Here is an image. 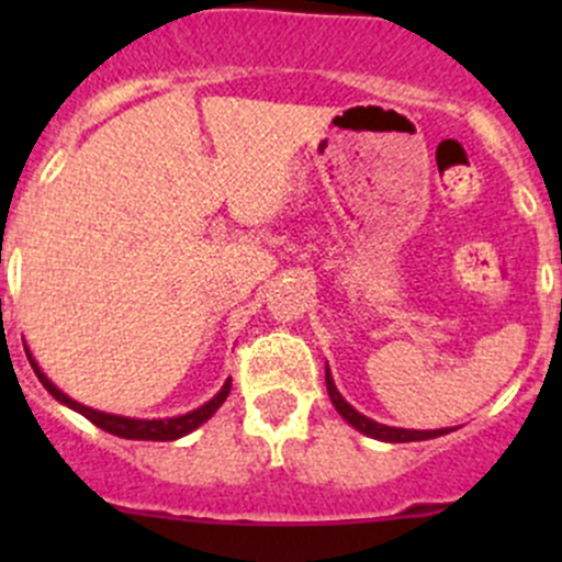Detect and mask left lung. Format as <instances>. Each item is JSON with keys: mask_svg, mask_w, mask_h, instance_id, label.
Wrapping results in <instances>:
<instances>
[{"mask_svg": "<svg viewBox=\"0 0 562 562\" xmlns=\"http://www.w3.org/2000/svg\"><path fill=\"white\" fill-rule=\"evenodd\" d=\"M326 389H328V396H331V405L337 407L339 416H342L353 429L364 432L367 438L383 440V443H413V440H429V438H440V435L451 432V429H402V427H386V424L372 422V418H367L364 413L356 411V407L339 394L337 386H334L331 372H328V364H326Z\"/></svg>", "mask_w": 562, "mask_h": 562, "instance_id": "left-lung-1", "label": "left lung"}]
</instances>
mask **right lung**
<instances>
[{
	"label": "right lung",
	"mask_w": 562,
	"mask_h": 562,
	"mask_svg": "<svg viewBox=\"0 0 562 562\" xmlns=\"http://www.w3.org/2000/svg\"><path fill=\"white\" fill-rule=\"evenodd\" d=\"M26 356H30V364H32V370H35V375L40 378V383H43L45 391H48V394L54 396L56 402H61V405L72 407L76 413L87 416L89 422L94 424V427H100V429H105V432L116 435V438H127V440H179V438H184V435H190L192 429L201 427L203 422H209V418L217 413V407L223 405V402L228 400V394H231V378H228V381L223 383V389H220L217 394L212 396V400L203 402V405L195 407V411L184 413V416H173V418L116 416V413L94 411V407H87V405H81V402L72 400V396H67L65 391L56 389L54 383L48 381V375L40 370L37 361L32 359L30 348H26Z\"/></svg>",
	"instance_id": "1"
}]
</instances>
